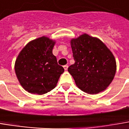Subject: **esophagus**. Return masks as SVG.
Instances as JSON below:
<instances>
[{
	"label": "esophagus",
	"instance_id": "1",
	"mask_svg": "<svg viewBox=\"0 0 129 129\" xmlns=\"http://www.w3.org/2000/svg\"><path fill=\"white\" fill-rule=\"evenodd\" d=\"M68 65H64V70H68Z\"/></svg>",
	"mask_w": 129,
	"mask_h": 129
}]
</instances>
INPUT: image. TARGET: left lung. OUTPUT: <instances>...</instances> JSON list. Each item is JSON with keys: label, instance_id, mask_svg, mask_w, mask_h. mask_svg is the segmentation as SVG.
Listing matches in <instances>:
<instances>
[{"label": "left lung", "instance_id": "obj_1", "mask_svg": "<svg viewBox=\"0 0 129 129\" xmlns=\"http://www.w3.org/2000/svg\"><path fill=\"white\" fill-rule=\"evenodd\" d=\"M75 63L68 68L76 86L88 94H98L109 87L116 73L115 56L99 39L87 34L72 39Z\"/></svg>", "mask_w": 129, "mask_h": 129}]
</instances>
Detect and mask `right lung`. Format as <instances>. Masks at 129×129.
Segmentation results:
<instances>
[{"label":"right lung","instance_id":"1","mask_svg":"<svg viewBox=\"0 0 129 129\" xmlns=\"http://www.w3.org/2000/svg\"><path fill=\"white\" fill-rule=\"evenodd\" d=\"M54 45V40L42 37L29 42L20 52L15 61V73L28 92L43 95L50 92L64 73L53 54Z\"/></svg>","mask_w":129,"mask_h":129}]
</instances>
